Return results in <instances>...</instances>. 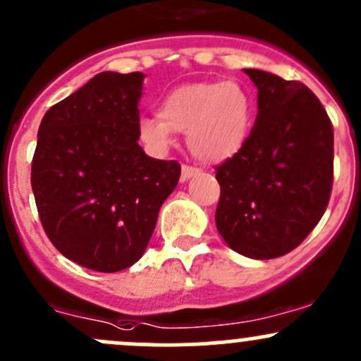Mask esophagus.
<instances>
[{
  "instance_id": "34e87169",
  "label": "esophagus",
  "mask_w": 361,
  "mask_h": 361,
  "mask_svg": "<svg viewBox=\"0 0 361 361\" xmlns=\"http://www.w3.org/2000/svg\"><path fill=\"white\" fill-rule=\"evenodd\" d=\"M200 176V170L195 169V166H189V165H182V170H180V180L185 182L189 180L191 177H196Z\"/></svg>"
}]
</instances>
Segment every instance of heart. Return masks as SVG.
Here are the masks:
<instances>
[{"label":"heart","instance_id":"heart-1","mask_svg":"<svg viewBox=\"0 0 361 361\" xmlns=\"http://www.w3.org/2000/svg\"><path fill=\"white\" fill-rule=\"evenodd\" d=\"M158 117L139 120V139L154 153L172 146L173 133H188L189 151L203 164L238 154L253 122V102L234 80L189 82L166 92Z\"/></svg>","mask_w":361,"mask_h":361}]
</instances>
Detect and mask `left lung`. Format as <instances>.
<instances>
[{"label":"left lung","instance_id":"1","mask_svg":"<svg viewBox=\"0 0 361 361\" xmlns=\"http://www.w3.org/2000/svg\"><path fill=\"white\" fill-rule=\"evenodd\" d=\"M258 89V115L246 142L216 166L215 222L239 255L270 259L289 253L319 224L334 173V133L305 84L244 68Z\"/></svg>","mask_w":361,"mask_h":361}]
</instances>
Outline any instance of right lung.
<instances>
[{
    "label": "right lung",
    "mask_w": 361,
    "mask_h": 361,
    "mask_svg": "<svg viewBox=\"0 0 361 361\" xmlns=\"http://www.w3.org/2000/svg\"><path fill=\"white\" fill-rule=\"evenodd\" d=\"M145 73L102 72L41 120L30 184L46 235L63 257L118 272L145 255L177 161L139 146Z\"/></svg>",
    "instance_id": "obj_1"
}]
</instances>
